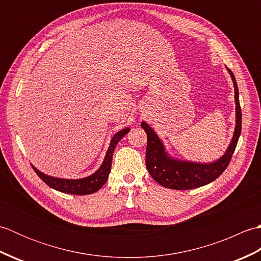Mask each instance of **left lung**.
<instances>
[{"instance_id":"obj_1","label":"left lung","mask_w":261,"mask_h":261,"mask_svg":"<svg viewBox=\"0 0 261 261\" xmlns=\"http://www.w3.org/2000/svg\"><path fill=\"white\" fill-rule=\"evenodd\" d=\"M226 70L229 71L234 87L236 127L229 147L219 159L212 163H197L170 156L156 131L145 121L141 122V127L147 134L146 166L149 174L158 184L171 190H193L212 182L228 167L241 134L242 120L236 77L229 68Z\"/></svg>"}]
</instances>
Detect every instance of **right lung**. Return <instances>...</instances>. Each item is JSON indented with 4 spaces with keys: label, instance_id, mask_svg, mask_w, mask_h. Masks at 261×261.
I'll use <instances>...</instances> for the list:
<instances>
[{
    "label": "right lung",
    "instance_id": "add662e5",
    "mask_svg": "<svg viewBox=\"0 0 261 261\" xmlns=\"http://www.w3.org/2000/svg\"><path fill=\"white\" fill-rule=\"evenodd\" d=\"M129 131H130V127H124V129L116 132V134L112 137V139H111L109 149L107 153H105L102 165L99 166V168L95 171V173H93L92 175L87 177H84V178H79V179L59 178V177L46 175L45 173H42V171L37 169L33 165L31 166L33 170L36 171V174L40 177V178L45 181L49 187L54 188V190L62 193H66V194H73V195H88V194H93L97 192L99 188L107 182L110 171H111V166H112V157H113L114 149L116 145H118V142Z\"/></svg>",
    "mask_w": 261,
    "mask_h": 261
}]
</instances>
